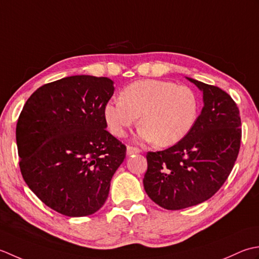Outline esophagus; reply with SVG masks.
Returning a JSON list of instances; mask_svg holds the SVG:
<instances>
[{"instance_id": "34e87169", "label": "esophagus", "mask_w": 259, "mask_h": 259, "mask_svg": "<svg viewBox=\"0 0 259 259\" xmlns=\"http://www.w3.org/2000/svg\"><path fill=\"white\" fill-rule=\"evenodd\" d=\"M141 150L139 147H135V146H127V150H126V153H127V155H133V154H137V153H140Z\"/></svg>"}]
</instances>
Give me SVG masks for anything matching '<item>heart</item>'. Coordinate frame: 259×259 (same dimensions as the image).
<instances>
[{"label": "heart", "instance_id": "1", "mask_svg": "<svg viewBox=\"0 0 259 259\" xmlns=\"http://www.w3.org/2000/svg\"><path fill=\"white\" fill-rule=\"evenodd\" d=\"M199 108V98L190 87L147 79L124 88L120 99L108 100L104 118L115 136L124 137L140 117V139L165 147L179 143L191 132Z\"/></svg>", "mask_w": 259, "mask_h": 259}]
</instances>
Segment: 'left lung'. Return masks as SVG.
I'll use <instances>...</instances> for the list:
<instances>
[{
  "label": "left lung",
  "instance_id": "8db88e82",
  "mask_svg": "<svg viewBox=\"0 0 259 259\" xmlns=\"http://www.w3.org/2000/svg\"><path fill=\"white\" fill-rule=\"evenodd\" d=\"M203 94V108L191 132L164 151L147 152L144 189L167 210L192 207L223 187L238 156L239 109L217 86L188 78Z\"/></svg>",
  "mask_w": 259,
  "mask_h": 259
}]
</instances>
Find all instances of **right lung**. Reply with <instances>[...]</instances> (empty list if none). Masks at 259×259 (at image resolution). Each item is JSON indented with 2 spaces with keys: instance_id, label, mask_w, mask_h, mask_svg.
Returning a JSON list of instances; mask_svg holds the SVG:
<instances>
[{
  "instance_id": "add662e5",
  "label": "right lung",
  "mask_w": 259,
  "mask_h": 259,
  "mask_svg": "<svg viewBox=\"0 0 259 259\" xmlns=\"http://www.w3.org/2000/svg\"><path fill=\"white\" fill-rule=\"evenodd\" d=\"M107 77L71 76L46 83L24 104L17 124L20 170L42 202L68 217L103 207L126 146L106 131Z\"/></svg>"
}]
</instances>
